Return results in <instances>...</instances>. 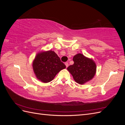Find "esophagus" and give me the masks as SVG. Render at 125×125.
I'll list each match as a JSON object with an SVG mask.
<instances>
[{"label": "esophagus", "mask_w": 125, "mask_h": 125, "mask_svg": "<svg viewBox=\"0 0 125 125\" xmlns=\"http://www.w3.org/2000/svg\"><path fill=\"white\" fill-rule=\"evenodd\" d=\"M65 65H66V67L67 68L68 67V62H65Z\"/></svg>", "instance_id": "1"}]
</instances>
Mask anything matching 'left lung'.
<instances>
[{
	"mask_svg": "<svg viewBox=\"0 0 125 125\" xmlns=\"http://www.w3.org/2000/svg\"><path fill=\"white\" fill-rule=\"evenodd\" d=\"M73 60L74 63L67 68L73 76L75 81L83 84L91 80L96 73V67L92 59L86 58L81 54L75 55Z\"/></svg>",
	"mask_w": 125,
	"mask_h": 125,
	"instance_id": "1",
	"label": "left lung"
}]
</instances>
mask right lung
Listing matches in <instances>:
<instances>
[{"mask_svg": "<svg viewBox=\"0 0 125 125\" xmlns=\"http://www.w3.org/2000/svg\"><path fill=\"white\" fill-rule=\"evenodd\" d=\"M33 68L37 78L47 83L53 80L66 66L54 51H49L37 54L33 62Z\"/></svg>", "mask_w": 125, "mask_h": 125, "instance_id": "right-lung-1", "label": "right lung"}]
</instances>
